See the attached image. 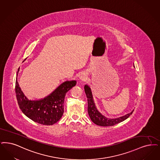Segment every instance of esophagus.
I'll return each instance as SVG.
<instances>
[{
    "mask_svg": "<svg viewBox=\"0 0 160 160\" xmlns=\"http://www.w3.org/2000/svg\"><path fill=\"white\" fill-rule=\"evenodd\" d=\"M79 80L81 81H84L85 80V78L83 76H81L80 77H79Z\"/></svg>",
    "mask_w": 160,
    "mask_h": 160,
    "instance_id": "34e87169",
    "label": "esophagus"
}]
</instances>
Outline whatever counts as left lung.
I'll return each mask as SVG.
<instances>
[{"label": "left lung", "instance_id": "left-lung-1", "mask_svg": "<svg viewBox=\"0 0 160 160\" xmlns=\"http://www.w3.org/2000/svg\"><path fill=\"white\" fill-rule=\"evenodd\" d=\"M84 91L88 98V111L91 120L96 125L100 126H111L123 122L132 115L133 111V110L130 113H128L126 115L122 116L120 117L115 118H109L103 115L96 108V105L93 99L92 92L89 85H84Z\"/></svg>", "mask_w": 160, "mask_h": 160}]
</instances>
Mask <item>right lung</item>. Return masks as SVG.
Listing matches in <instances>:
<instances>
[{"mask_svg":"<svg viewBox=\"0 0 160 160\" xmlns=\"http://www.w3.org/2000/svg\"><path fill=\"white\" fill-rule=\"evenodd\" d=\"M26 58L23 62L26 60ZM17 74L15 93L19 108L32 121L43 125L50 126L58 122L64 114V103L66 93L76 84V80L61 83L49 95L40 99H28L19 87Z\"/></svg>","mask_w":160,"mask_h":160,"instance_id":"add662e5","label":"right lung"}]
</instances>
